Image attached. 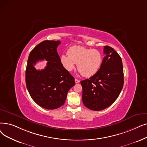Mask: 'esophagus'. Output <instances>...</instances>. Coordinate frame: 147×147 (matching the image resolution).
<instances>
[{
	"instance_id": "1",
	"label": "esophagus",
	"mask_w": 147,
	"mask_h": 147,
	"mask_svg": "<svg viewBox=\"0 0 147 147\" xmlns=\"http://www.w3.org/2000/svg\"><path fill=\"white\" fill-rule=\"evenodd\" d=\"M75 82H76V84H78V83L80 82V80L77 79H75Z\"/></svg>"
}]
</instances>
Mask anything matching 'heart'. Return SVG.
<instances>
[{"mask_svg": "<svg viewBox=\"0 0 147 147\" xmlns=\"http://www.w3.org/2000/svg\"><path fill=\"white\" fill-rule=\"evenodd\" d=\"M68 55L61 56V62L67 71H71L78 63V69L86 78H89L96 74L103 62V55L100 51L87 49L79 46L70 47Z\"/></svg>", "mask_w": 147, "mask_h": 147, "instance_id": "1", "label": "heart"}]
</instances>
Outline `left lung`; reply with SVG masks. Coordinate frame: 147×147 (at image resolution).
I'll return each instance as SVG.
<instances>
[{
	"label": "left lung",
	"mask_w": 147,
	"mask_h": 147,
	"mask_svg": "<svg viewBox=\"0 0 147 147\" xmlns=\"http://www.w3.org/2000/svg\"><path fill=\"white\" fill-rule=\"evenodd\" d=\"M104 57L98 72L80 82L82 101L88 109L99 111L117 100L124 85L123 66L120 56L113 48L104 46Z\"/></svg>",
	"instance_id": "1"
}]
</instances>
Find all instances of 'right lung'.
I'll list each match as a JSON object with an SVG mask.
<instances>
[{
	"mask_svg": "<svg viewBox=\"0 0 147 147\" xmlns=\"http://www.w3.org/2000/svg\"><path fill=\"white\" fill-rule=\"evenodd\" d=\"M60 41H43L31 51L26 69V85L32 98L40 106L55 109L65 103L74 78L63 67L57 47ZM48 61L45 68L38 70L34 65L39 60Z\"/></svg>",
	"mask_w": 147,
	"mask_h": 147,
	"instance_id": "right-lung-1",
	"label": "right lung"
}]
</instances>
